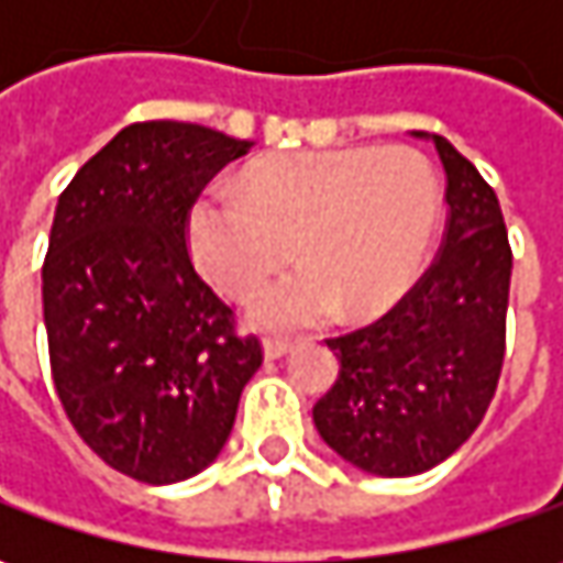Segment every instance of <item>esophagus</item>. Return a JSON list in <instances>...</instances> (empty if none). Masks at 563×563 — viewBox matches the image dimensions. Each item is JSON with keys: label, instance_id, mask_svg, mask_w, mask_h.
I'll use <instances>...</instances> for the list:
<instances>
[{"label": "esophagus", "instance_id": "obj_1", "mask_svg": "<svg viewBox=\"0 0 563 563\" xmlns=\"http://www.w3.org/2000/svg\"><path fill=\"white\" fill-rule=\"evenodd\" d=\"M285 354H291V341H278V338L263 341V357L266 360H282Z\"/></svg>", "mask_w": 563, "mask_h": 563}]
</instances>
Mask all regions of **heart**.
<instances>
[{
    "label": "heart",
    "instance_id": "heart-1",
    "mask_svg": "<svg viewBox=\"0 0 563 563\" xmlns=\"http://www.w3.org/2000/svg\"><path fill=\"white\" fill-rule=\"evenodd\" d=\"M442 216L439 175L413 146L285 153L244 172L241 194L203 190L187 212L197 269L250 297L291 253L303 260L250 303L260 329L385 313L413 288Z\"/></svg>",
    "mask_w": 563,
    "mask_h": 563
}]
</instances>
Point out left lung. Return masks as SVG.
Masks as SVG:
<instances>
[{
  "instance_id": "8db88e82",
  "label": "left lung",
  "mask_w": 563,
  "mask_h": 563,
  "mask_svg": "<svg viewBox=\"0 0 563 563\" xmlns=\"http://www.w3.org/2000/svg\"><path fill=\"white\" fill-rule=\"evenodd\" d=\"M442 159L444 247L378 322L332 338L335 385L313 407L322 442L373 476H417L448 461L486 417L505 363L510 244L495 190L439 134L410 131Z\"/></svg>"
}]
</instances>
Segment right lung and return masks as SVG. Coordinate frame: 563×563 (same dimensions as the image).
Wrapping results in <instances>:
<instances>
[{
  "instance_id": "add662e5",
  "label": "right lung",
  "mask_w": 563,
  "mask_h": 563,
  "mask_svg": "<svg viewBox=\"0 0 563 563\" xmlns=\"http://www.w3.org/2000/svg\"><path fill=\"white\" fill-rule=\"evenodd\" d=\"M250 146L190 121L128 124L55 203L43 263L55 391L77 435L150 486L222 454L263 363L185 244L197 194Z\"/></svg>"
}]
</instances>
